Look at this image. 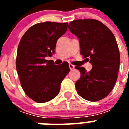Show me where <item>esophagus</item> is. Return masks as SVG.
Here are the masks:
<instances>
[{"mask_svg": "<svg viewBox=\"0 0 129 129\" xmlns=\"http://www.w3.org/2000/svg\"><path fill=\"white\" fill-rule=\"evenodd\" d=\"M74 66L73 65V64H69V68H70V70H73L74 68Z\"/></svg>", "mask_w": 129, "mask_h": 129, "instance_id": "obj_1", "label": "esophagus"}]
</instances>
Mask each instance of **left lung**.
<instances>
[{
  "label": "left lung",
  "instance_id": "left-lung-1",
  "mask_svg": "<svg viewBox=\"0 0 129 129\" xmlns=\"http://www.w3.org/2000/svg\"><path fill=\"white\" fill-rule=\"evenodd\" d=\"M68 28L78 37L83 58L92 64L89 72L76 67L81 72L76 83L77 94L88 101H100L110 94L118 78L120 55L116 38L104 24L95 19L75 20Z\"/></svg>",
  "mask_w": 129,
  "mask_h": 129
}]
</instances>
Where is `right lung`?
I'll return each instance as SVG.
<instances>
[{
	"instance_id": "obj_1",
	"label": "right lung",
	"mask_w": 129,
	"mask_h": 129,
	"mask_svg": "<svg viewBox=\"0 0 129 129\" xmlns=\"http://www.w3.org/2000/svg\"><path fill=\"white\" fill-rule=\"evenodd\" d=\"M68 22H44L34 25L20 41L16 68L25 94L38 103L59 94L61 83L70 72L68 62L55 65L46 60L55 53L57 41L66 33Z\"/></svg>"
}]
</instances>
